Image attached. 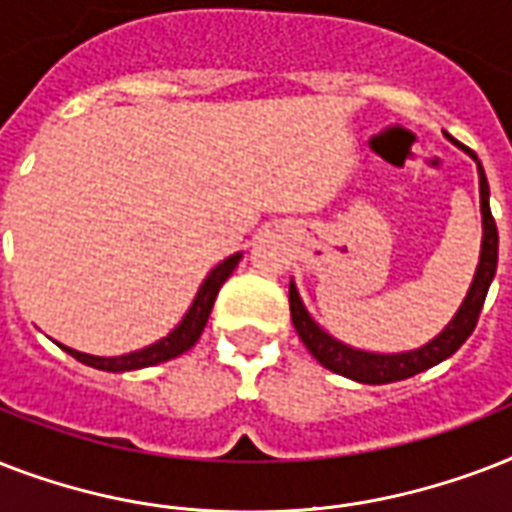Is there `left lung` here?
Instances as JSON below:
<instances>
[{
	"label": "left lung",
	"mask_w": 512,
	"mask_h": 512,
	"mask_svg": "<svg viewBox=\"0 0 512 512\" xmlns=\"http://www.w3.org/2000/svg\"><path fill=\"white\" fill-rule=\"evenodd\" d=\"M446 135V132H444ZM454 146L462 148L465 154L476 162L478 167V193H481V255H478L476 273L470 281V289L465 300L460 303L452 321L446 324L441 332L430 342L420 345L414 350H401V353H374V350L353 348L348 342L337 340L329 335L327 329L321 327L319 321L313 319L311 311L305 308L303 297L297 292L295 281H289V311H292V324H295L297 335L305 342V348L311 350V356L321 366H327L329 372H337L348 380L364 382V385H385V382H398L414 374L425 372L430 366L441 364L446 358L460 350V345L473 335L478 324V313L484 308L486 292L492 287L494 273H497V247H500V236H497V225H494L492 207H489V180L486 172L478 162V156L465 148L462 143L446 135Z\"/></svg>",
	"instance_id": "1"
}]
</instances>
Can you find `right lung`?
<instances>
[{
  "mask_svg": "<svg viewBox=\"0 0 512 512\" xmlns=\"http://www.w3.org/2000/svg\"><path fill=\"white\" fill-rule=\"evenodd\" d=\"M241 252L236 255L225 257L223 263H217L212 271L207 273V279L201 281L199 292L193 297L191 308L185 311V316L180 319L170 335L162 337V340L151 342L146 348L132 350V353H124V356H90V353H82V350L68 348V345H60L66 350L68 356H74L76 361H82L87 366H95L100 372H132V369H146V366H156L162 361H170V358H177L185 350H191L196 345V340L201 337L204 327H207L209 313H212V305H215V297L220 292L228 276L236 271V265L241 260Z\"/></svg>",
  "mask_w": 512,
  "mask_h": 512,
  "instance_id": "1",
  "label": "right lung"
}]
</instances>
